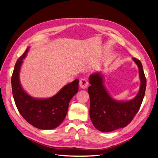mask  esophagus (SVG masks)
<instances>
[{"label": "esophagus", "mask_w": 158, "mask_h": 158, "mask_svg": "<svg viewBox=\"0 0 158 158\" xmlns=\"http://www.w3.org/2000/svg\"><path fill=\"white\" fill-rule=\"evenodd\" d=\"M79 85H80V87L82 89H85L88 85V80L86 78H82L80 80V82H79Z\"/></svg>", "instance_id": "34e87169"}]
</instances>
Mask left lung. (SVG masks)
Masks as SVG:
<instances>
[{
    "mask_svg": "<svg viewBox=\"0 0 158 158\" xmlns=\"http://www.w3.org/2000/svg\"><path fill=\"white\" fill-rule=\"evenodd\" d=\"M139 69L140 87L135 98L127 102L113 99L103 85V76L100 73L92 74L88 88L90 98L89 116L94 126L101 132H111L125 127L139 110L144 97L146 79L141 62L132 58Z\"/></svg>",
    "mask_w": 158,
    "mask_h": 158,
    "instance_id": "left-lung-1",
    "label": "left lung"
}]
</instances>
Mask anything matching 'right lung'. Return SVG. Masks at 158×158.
Instances as JSON below:
<instances>
[{"label": "right lung", "instance_id": "obj_1", "mask_svg": "<svg viewBox=\"0 0 158 158\" xmlns=\"http://www.w3.org/2000/svg\"><path fill=\"white\" fill-rule=\"evenodd\" d=\"M29 47L14 66L11 78L13 98L19 113L30 125L42 130H50L59 127L64 121L71 99L78 91V79L62 88L54 96L37 99L28 95L22 88L19 75L23 59Z\"/></svg>", "mask_w": 158, "mask_h": 158}]
</instances>
